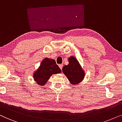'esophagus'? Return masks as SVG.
Instances as JSON below:
<instances>
[{
  "instance_id": "obj_1",
  "label": "esophagus",
  "mask_w": 122,
  "mask_h": 122,
  "mask_svg": "<svg viewBox=\"0 0 122 122\" xmlns=\"http://www.w3.org/2000/svg\"><path fill=\"white\" fill-rule=\"evenodd\" d=\"M58 66H59V67L60 68V69L62 70V67H63V65H62V64H60Z\"/></svg>"
}]
</instances>
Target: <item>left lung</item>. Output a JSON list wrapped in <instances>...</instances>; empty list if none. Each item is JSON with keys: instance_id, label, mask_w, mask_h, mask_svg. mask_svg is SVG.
Instances as JSON below:
<instances>
[{"instance_id": "1", "label": "left lung", "mask_w": 122, "mask_h": 122, "mask_svg": "<svg viewBox=\"0 0 122 122\" xmlns=\"http://www.w3.org/2000/svg\"><path fill=\"white\" fill-rule=\"evenodd\" d=\"M69 64L62 67V72L72 85H75L83 80L85 72L78 60L74 56L69 57Z\"/></svg>"}]
</instances>
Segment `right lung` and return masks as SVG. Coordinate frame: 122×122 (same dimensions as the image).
<instances>
[{"instance_id":"right-lung-1","label":"right lung","mask_w":122,"mask_h":122,"mask_svg":"<svg viewBox=\"0 0 122 122\" xmlns=\"http://www.w3.org/2000/svg\"><path fill=\"white\" fill-rule=\"evenodd\" d=\"M61 72L55 60L45 58L41 63L40 66L33 74V80L40 86L45 85L53 74Z\"/></svg>"}]
</instances>
